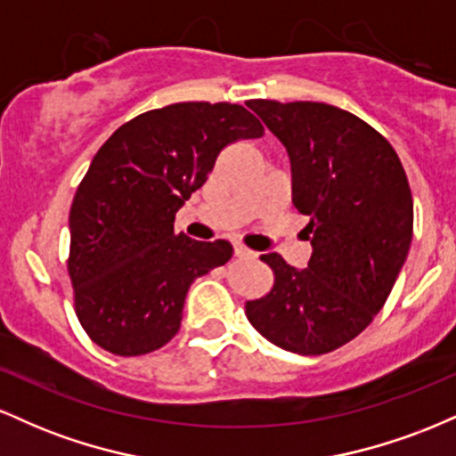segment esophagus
I'll list each match as a JSON object with an SVG mask.
<instances>
[{"mask_svg": "<svg viewBox=\"0 0 456 456\" xmlns=\"http://www.w3.org/2000/svg\"><path fill=\"white\" fill-rule=\"evenodd\" d=\"M233 253H235V257H240V259H255V257H257V253H253V250L246 248V246H242V244H235Z\"/></svg>", "mask_w": 456, "mask_h": 456, "instance_id": "esophagus-1", "label": "esophagus"}]
</instances>
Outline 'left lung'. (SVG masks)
I'll use <instances>...</instances> for the list:
<instances>
[{"mask_svg": "<svg viewBox=\"0 0 456 456\" xmlns=\"http://www.w3.org/2000/svg\"><path fill=\"white\" fill-rule=\"evenodd\" d=\"M291 162V203L308 216L313 255L274 272L246 317L276 347L322 355L358 337L388 300L410 253L413 201L399 156L375 128L326 102L248 101Z\"/></svg>", "mask_w": 456, "mask_h": 456, "instance_id": "left-lung-1", "label": "left lung"}]
</instances>
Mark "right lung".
<instances>
[{"mask_svg": "<svg viewBox=\"0 0 456 456\" xmlns=\"http://www.w3.org/2000/svg\"><path fill=\"white\" fill-rule=\"evenodd\" d=\"M261 134L242 104L175 102L104 141L72 201L68 257L77 317L94 343L143 355L175 337L188 287L233 255L227 240L175 235V212L223 148Z\"/></svg>", "mask_w": 456, "mask_h": 456, "instance_id": "obj_1", "label": "right lung"}]
</instances>
